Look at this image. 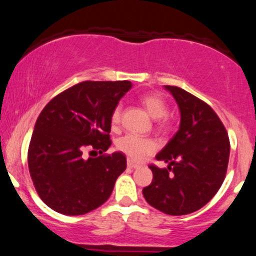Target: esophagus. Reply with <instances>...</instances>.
Here are the masks:
<instances>
[{
	"mask_svg": "<svg viewBox=\"0 0 256 256\" xmlns=\"http://www.w3.org/2000/svg\"><path fill=\"white\" fill-rule=\"evenodd\" d=\"M128 167H130V168H138V167H140V165H137V164L132 162L130 158H128Z\"/></svg>",
	"mask_w": 256,
	"mask_h": 256,
	"instance_id": "esophagus-1",
	"label": "esophagus"
}]
</instances>
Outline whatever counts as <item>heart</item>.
<instances>
[{
  "instance_id": "1",
  "label": "heart",
  "mask_w": 256,
  "mask_h": 256,
  "mask_svg": "<svg viewBox=\"0 0 256 256\" xmlns=\"http://www.w3.org/2000/svg\"><path fill=\"white\" fill-rule=\"evenodd\" d=\"M140 104H143V107L146 108V112L150 114L152 118L154 119L165 118L167 113H168V106H167L162 96H160L158 94H149V95L143 96L140 98ZM120 113H122V110H120L119 106L114 108L110 116L112 124H119ZM160 125L161 128H166L167 122L162 120ZM116 148L122 152H124L125 155H128V158H131V160L142 161L146 155L152 154V152L156 150V143L150 140V138L128 134H125L124 137L119 138L118 143H116Z\"/></svg>"
}]
</instances>
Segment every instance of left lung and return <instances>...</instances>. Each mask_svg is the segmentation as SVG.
Returning a JSON list of instances; mask_svg holds the SVG:
<instances>
[{
    "instance_id": "1",
    "label": "left lung",
    "mask_w": 256,
    "mask_h": 256,
    "mask_svg": "<svg viewBox=\"0 0 256 256\" xmlns=\"http://www.w3.org/2000/svg\"><path fill=\"white\" fill-rule=\"evenodd\" d=\"M180 112L177 134L156 154L166 168L150 165L152 180L143 189L152 207L170 216H185L207 204L225 179L230 140L216 112L178 86L165 85Z\"/></svg>"
}]
</instances>
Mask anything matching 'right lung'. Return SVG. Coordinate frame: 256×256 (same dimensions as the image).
Returning a JSON list of instances; mask_svg holds the SVG:
<instances>
[{
	"label": "right lung",
	"instance_id": "add662e5",
	"mask_svg": "<svg viewBox=\"0 0 256 256\" xmlns=\"http://www.w3.org/2000/svg\"><path fill=\"white\" fill-rule=\"evenodd\" d=\"M131 86L128 80L82 82L40 112L28 146V171L40 198L55 212L83 216L110 198L126 158L104 152L112 144V112ZM85 148L102 155L85 159Z\"/></svg>",
	"mask_w": 256,
	"mask_h": 256
}]
</instances>
